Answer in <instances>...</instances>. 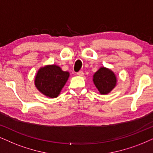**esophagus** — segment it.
Here are the masks:
<instances>
[{"label": "esophagus", "instance_id": "obj_1", "mask_svg": "<svg viewBox=\"0 0 153 153\" xmlns=\"http://www.w3.org/2000/svg\"><path fill=\"white\" fill-rule=\"evenodd\" d=\"M83 74H84V73H83V71H80L79 72L77 73V75H79V76H82Z\"/></svg>", "mask_w": 153, "mask_h": 153}]
</instances>
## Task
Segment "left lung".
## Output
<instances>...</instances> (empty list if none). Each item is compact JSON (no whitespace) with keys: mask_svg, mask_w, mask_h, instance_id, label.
<instances>
[{"mask_svg":"<svg viewBox=\"0 0 153 153\" xmlns=\"http://www.w3.org/2000/svg\"><path fill=\"white\" fill-rule=\"evenodd\" d=\"M93 82L101 94H107L115 88L117 77L110 69L102 67L93 75Z\"/></svg>","mask_w":153,"mask_h":153,"instance_id":"obj_1","label":"left lung"}]
</instances>
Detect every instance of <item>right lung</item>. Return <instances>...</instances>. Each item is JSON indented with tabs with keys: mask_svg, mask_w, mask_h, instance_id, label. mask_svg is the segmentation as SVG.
<instances>
[{
	"mask_svg": "<svg viewBox=\"0 0 153 153\" xmlns=\"http://www.w3.org/2000/svg\"><path fill=\"white\" fill-rule=\"evenodd\" d=\"M69 78V73L63 71L56 65H46L38 71L34 80V84L40 92L55 98L59 96Z\"/></svg>",
	"mask_w": 153,
	"mask_h": 153,
	"instance_id": "right-lung-1",
	"label": "right lung"
}]
</instances>
